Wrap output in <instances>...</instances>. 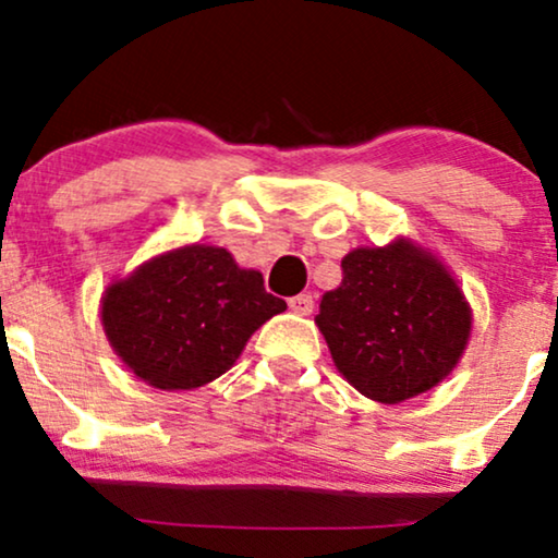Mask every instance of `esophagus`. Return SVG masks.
I'll return each mask as SVG.
<instances>
[{"instance_id":"34e87169","label":"esophagus","mask_w":558,"mask_h":558,"mask_svg":"<svg viewBox=\"0 0 558 558\" xmlns=\"http://www.w3.org/2000/svg\"><path fill=\"white\" fill-rule=\"evenodd\" d=\"M289 310L294 312V315H312V310H315V300H312V294H296L289 300Z\"/></svg>"}]
</instances>
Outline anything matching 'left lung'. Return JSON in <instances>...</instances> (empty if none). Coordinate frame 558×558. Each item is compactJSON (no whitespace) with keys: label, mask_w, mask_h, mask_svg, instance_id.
<instances>
[{"label":"left lung","mask_w":558,"mask_h":558,"mask_svg":"<svg viewBox=\"0 0 558 558\" xmlns=\"http://www.w3.org/2000/svg\"><path fill=\"white\" fill-rule=\"evenodd\" d=\"M315 325L355 391L401 403L457 368L472 335V307L432 248L399 235L342 256V281L325 292Z\"/></svg>","instance_id":"left-lung-1"}]
</instances>
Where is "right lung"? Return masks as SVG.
Listing matches in <instances>:
<instances>
[{
  "label": "right lung",
  "instance_id": "right-lung-1",
  "mask_svg": "<svg viewBox=\"0 0 558 558\" xmlns=\"http://www.w3.org/2000/svg\"><path fill=\"white\" fill-rule=\"evenodd\" d=\"M287 302L223 246L182 243L113 277L101 327L121 363L159 391H193L233 368L251 335Z\"/></svg>",
  "mask_w": 558,
  "mask_h": 558
}]
</instances>
